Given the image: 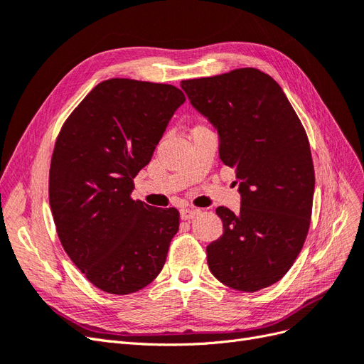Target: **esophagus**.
Here are the masks:
<instances>
[{
	"label": "esophagus",
	"instance_id": "esophagus-1",
	"mask_svg": "<svg viewBox=\"0 0 364 364\" xmlns=\"http://www.w3.org/2000/svg\"><path fill=\"white\" fill-rule=\"evenodd\" d=\"M179 214H181V218H182V220H191V218H194L196 215L200 214V209H196V208H182L181 211H179Z\"/></svg>",
	"mask_w": 364,
	"mask_h": 364
}]
</instances>
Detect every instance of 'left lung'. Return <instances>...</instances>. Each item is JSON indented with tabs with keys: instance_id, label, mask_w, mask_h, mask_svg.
<instances>
[{
	"instance_id": "8db88e82",
	"label": "left lung",
	"mask_w": 364,
	"mask_h": 364,
	"mask_svg": "<svg viewBox=\"0 0 364 364\" xmlns=\"http://www.w3.org/2000/svg\"><path fill=\"white\" fill-rule=\"evenodd\" d=\"M181 87L218 134V155L237 174L241 206L215 209L223 235L206 247L214 277L257 291L290 270L310 228L314 167L289 98L269 74L240 68Z\"/></svg>"
}]
</instances>
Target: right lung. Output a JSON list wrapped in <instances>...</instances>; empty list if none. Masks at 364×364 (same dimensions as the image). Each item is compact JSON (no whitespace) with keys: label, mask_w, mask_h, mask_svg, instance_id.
<instances>
[{"label":"right lung","mask_w":364,"mask_h":364,"mask_svg":"<svg viewBox=\"0 0 364 364\" xmlns=\"http://www.w3.org/2000/svg\"><path fill=\"white\" fill-rule=\"evenodd\" d=\"M183 102L171 85L109 79L83 98L58 136L48 188L54 225L75 267L106 293L144 289L167 259L178 209L130 196Z\"/></svg>","instance_id":"1"}]
</instances>
